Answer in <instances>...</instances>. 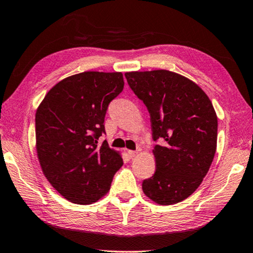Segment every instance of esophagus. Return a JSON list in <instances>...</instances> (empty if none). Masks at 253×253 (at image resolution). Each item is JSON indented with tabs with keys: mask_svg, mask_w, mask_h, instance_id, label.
<instances>
[{
	"mask_svg": "<svg viewBox=\"0 0 253 253\" xmlns=\"http://www.w3.org/2000/svg\"><path fill=\"white\" fill-rule=\"evenodd\" d=\"M127 154H129L130 157H135L138 155V152L137 151H129L127 152Z\"/></svg>",
	"mask_w": 253,
	"mask_h": 253,
	"instance_id": "obj_1",
	"label": "esophagus"
}]
</instances>
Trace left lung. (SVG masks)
<instances>
[{"label": "left lung", "mask_w": 253, "mask_h": 253, "mask_svg": "<svg viewBox=\"0 0 253 253\" xmlns=\"http://www.w3.org/2000/svg\"><path fill=\"white\" fill-rule=\"evenodd\" d=\"M126 81L151 115L156 170L142 192L161 206L181 202L206 177L217 149L218 119L207 93L178 73L127 72Z\"/></svg>", "instance_id": "8db88e82"}]
</instances>
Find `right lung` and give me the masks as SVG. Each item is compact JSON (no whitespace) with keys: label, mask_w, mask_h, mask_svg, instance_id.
I'll list each match as a JSON object with an SVG mask.
<instances>
[{"label":"right lung","mask_w":253,"mask_h":253,"mask_svg":"<svg viewBox=\"0 0 253 253\" xmlns=\"http://www.w3.org/2000/svg\"><path fill=\"white\" fill-rule=\"evenodd\" d=\"M124 87L121 72H83L51 87L36 109V152L52 187L69 202L91 204L105 196L123 160L107 141V107Z\"/></svg>","instance_id":"1"}]
</instances>
